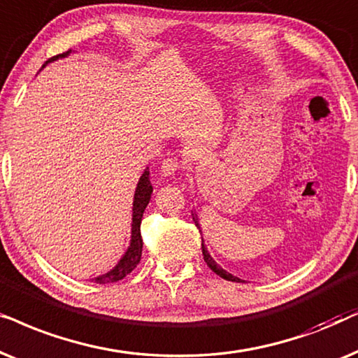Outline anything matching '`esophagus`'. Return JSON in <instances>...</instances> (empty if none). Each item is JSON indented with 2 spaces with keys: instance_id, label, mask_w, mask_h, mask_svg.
Segmentation results:
<instances>
[{
  "instance_id": "1",
  "label": "esophagus",
  "mask_w": 358,
  "mask_h": 358,
  "mask_svg": "<svg viewBox=\"0 0 358 358\" xmlns=\"http://www.w3.org/2000/svg\"><path fill=\"white\" fill-rule=\"evenodd\" d=\"M178 169H180V165L175 159H165L164 162H162L160 173H162V176H173Z\"/></svg>"
}]
</instances>
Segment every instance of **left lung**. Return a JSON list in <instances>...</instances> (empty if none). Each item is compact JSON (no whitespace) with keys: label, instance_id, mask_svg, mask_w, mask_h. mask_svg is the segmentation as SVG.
Returning a JSON list of instances; mask_svg holds the SVG:
<instances>
[{"label":"left lung","instance_id":"left-lung-1","mask_svg":"<svg viewBox=\"0 0 358 358\" xmlns=\"http://www.w3.org/2000/svg\"><path fill=\"white\" fill-rule=\"evenodd\" d=\"M192 216H193V221H194V224H196V227L199 229V232H203V231H201V226H199V221H198L196 211H192ZM201 249H203L204 262H206L208 266L214 271V273L219 275V276H221V278H224V280H227V282H237V283H239V282H244V280H241L239 276H234L232 273H229L227 270H224L221 265H217V264H216V260L213 259L211 254H209V250L206 249V245H204V239H203V237H201Z\"/></svg>","mask_w":358,"mask_h":358}]
</instances>
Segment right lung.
<instances>
[{
    "label": "right lung",
    "mask_w": 358,
    "mask_h": 358,
    "mask_svg": "<svg viewBox=\"0 0 358 358\" xmlns=\"http://www.w3.org/2000/svg\"><path fill=\"white\" fill-rule=\"evenodd\" d=\"M70 54H71V50L64 52V54H60V55L52 57V59H49L44 65H42V69H44L45 65L52 64V62H55L59 59H65V57H69ZM152 192H154V188H152L150 171H149V166H147V169L144 170V173L141 175L139 182H137L136 192H134V201H132V222H131L129 247H127L126 252H124V255L119 259L117 264L114 265L111 270L106 271V273L99 275V276H94L93 278L94 283L104 285V283L119 282V280H122L124 276L129 275L131 271L136 268L137 264L141 262L142 245H144V242H142V237H141V221H142V216H144L147 204H149L150 198H152Z\"/></svg>",
    "instance_id": "obj_1"
}]
</instances>
